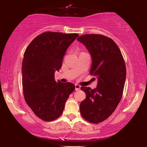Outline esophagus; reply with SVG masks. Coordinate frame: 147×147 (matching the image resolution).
Returning <instances> with one entry per match:
<instances>
[{"mask_svg":"<svg viewBox=\"0 0 147 147\" xmlns=\"http://www.w3.org/2000/svg\"><path fill=\"white\" fill-rule=\"evenodd\" d=\"M75 88H76V90H80V88H81V86H80V85H78V84H76Z\"/></svg>","mask_w":147,"mask_h":147,"instance_id":"esophagus-1","label":"esophagus"}]
</instances>
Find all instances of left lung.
Instances as JSON below:
<instances>
[{"instance_id":"8db88e82","label":"left lung","mask_w":147,"mask_h":147,"mask_svg":"<svg viewBox=\"0 0 147 147\" xmlns=\"http://www.w3.org/2000/svg\"><path fill=\"white\" fill-rule=\"evenodd\" d=\"M77 40L89 51L90 74L98 79L94 89L81 87L86 98L80 103V113L87 121L98 124L113 113L121 100L126 76L125 63L118 45L110 38L87 34Z\"/></svg>"}]
</instances>
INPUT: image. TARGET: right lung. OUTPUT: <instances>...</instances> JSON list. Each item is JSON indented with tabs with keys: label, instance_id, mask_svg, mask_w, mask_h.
Returning <instances> with one entry per match:
<instances>
[{
	"label": "right lung",
	"instance_id": "add662e5",
	"mask_svg": "<svg viewBox=\"0 0 147 147\" xmlns=\"http://www.w3.org/2000/svg\"><path fill=\"white\" fill-rule=\"evenodd\" d=\"M78 34L45 32L31 42L22 63V85L27 105L45 121L59 117L69 94L75 90L71 82H56L55 71L62 66L63 55Z\"/></svg>",
	"mask_w": 147,
	"mask_h": 147
}]
</instances>
